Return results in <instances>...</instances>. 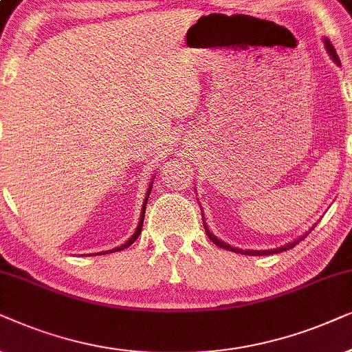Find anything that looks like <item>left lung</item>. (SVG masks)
<instances>
[{
	"label": "left lung",
	"mask_w": 352,
	"mask_h": 352,
	"mask_svg": "<svg viewBox=\"0 0 352 352\" xmlns=\"http://www.w3.org/2000/svg\"><path fill=\"white\" fill-rule=\"evenodd\" d=\"M323 45H325V50H327V53H329V56L331 58V60H333V63L336 64V65H341V63H340V59H338V56H336V51H335V48L333 46H331V43L327 38H323ZM201 215H203V223H204V230H206V233H208V236H209V240L214 243V245H217L219 248H223V250H227V251H233V252H238V254H245V256H267V254H277V252H282V251H288V250H292V248H294L298 245L299 241L301 240H304V238H306L307 235H309V232L312 230L314 227H316V225H314V227L311 228V230L309 232H306L304 233V235H301L299 238H296V240L294 241H289V243H287V245H283V246H280V248H274V250H241V248H233V246H230L228 245V243H225V241H222V240H219L217 236L214 235L212 232L209 230V227H208V223H206V220H204V212L203 210H201Z\"/></svg>",
	"instance_id": "left-lung-1"
}]
</instances>
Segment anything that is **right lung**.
I'll list each match as a JSON object with an SVG mask.
<instances>
[{
    "label": "right lung",
    "instance_id": "right-lung-1",
    "mask_svg": "<svg viewBox=\"0 0 352 352\" xmlns=\"http://www.w3.org/2000/svg\"><path fill=\"white\" fill-rule=\"evenodd\" d=\"M156 177V175H154ZM151 188H153V180L149 182V186H148V190H146V196H144V201H143V206H142V214H140V220H138V225H137V228H135V233L132 236L129 238L127 241L124 243V245L122 246H117V248H114V250H109V251H106V252H96V254H109V252H116V251H122V250H125V248H129L130 245H133L135 241H137V238L140 236V233H142V227H143V220H144V210H146V203H148V198H149V193H151Z\"/></svg>",
    "mask_w": 352,
    "mask_h": 352
}]
</instances>
